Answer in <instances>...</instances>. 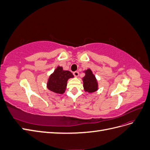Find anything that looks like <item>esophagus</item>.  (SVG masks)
Here are the masks:
<instances>
[{
    "label": "esophagus",
    "instance_id": "esophagus-1",
    "mask_svg": "<svg viewBox=\"0 0 150 150\" xmlns=\"http://www.w3.org/2000/svg\"><path fill=\"white\" fill-rule=\"evenodd\" d=\"M73 74L75 77H78L79 76V72L78 71H75L73 72Z\"/></svg>",
    "mask_w": 150,
    "mask_h": 150
}]
</instances>
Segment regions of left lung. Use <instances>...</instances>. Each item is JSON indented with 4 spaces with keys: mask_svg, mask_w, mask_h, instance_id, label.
<instances>
[{
    "mask_svg": "<svg viewBox=\"0 0 150 150\" xmlns=\"http://www.w3.org/2000/svg\"><path fill=\"white\" fill-rule=\"evenodd\" d=\"M83 72L85 73L84 77L82 79L84 91L88 93L96 92L99 89L98 82L96 76L91 69H86Z\"/></svg>",
    "mask_w": 150,
    "mask_h": 150,
    "instance_id": "obj_1",
    "label": "left lung"
}]
</instances>
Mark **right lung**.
I'll return each mask as SVG.
<instances>
[{"instance_id":"obj_1","label":"right lung","mask_w":150,"mask_h":150,"mask_svg":"<svg viewBox=\"0 0 150 150\" xmlns=\"http://www.w3.org/2000/svg\"><path fill=\"white\" fill-rule=\"evenodd\" d=\"M73 78V74L69 71L64 70L62 67L57 66L49 77L47 88L53 93L62 94L66 91L68 79Z\"/></svg>"}]
</instances>
